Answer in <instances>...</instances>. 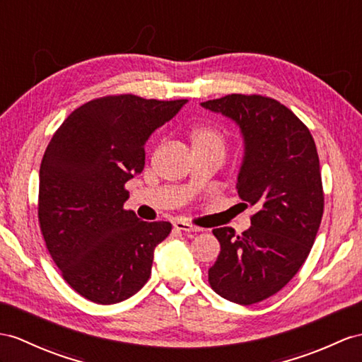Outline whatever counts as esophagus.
I'll list each match as a JSON object with an SVG mask.
<instances>
[{"mask_svg": "<svg viewBox=\"0 0 362 362\" xmlns=\"http://www.w3.org/2000/svg\"><path fill=\"white\" fill-rule=\"evenodd\" d=\"M173 227L176 228V230H182V232H201L199 227L193 226L190 223H186V221H175Z\"/></svg>", "mask_w": 362, "mask_h": 362, "instance_id": "34e87169", "label": "esophagus"}]
</instances>
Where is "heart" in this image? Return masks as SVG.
Returning <instances> with one entry per match:
<instances>
[{
  "label": "heart",
  "instance_id": "obj_1",
  "mask_svg": "<svg viewBox=\"0 0 362 362\" xmlns=\"http://www.w3.org/2000/svg\"><path fill=\"white\" fill-rule=\"evenodd\" d=\"M193 146H223V136L210 126H199L192 132Z\"/></svg>",
  "mask_w": 362,
  "mask_h": 362
}]
</instances>
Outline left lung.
<instances>
[{"label":"left lung","instance_id":"obj_1","mask_svg":"<svg viewBox=\"0 0 362 362\" xmlns=\"http://www.w3.org/2000/svg\"><path fill=\"white\" fill-rule=\"evenodd\" d=\"M201 105L240 126L236 190L258 209L241 235L232 227L214 230L221 252L209 284L228 301L250 305L279 292L312 250L324 211L320 158L304 122L269 96L232 93Z\"/></svg>","mask_w":362,"mask_h":362}]
</instances>
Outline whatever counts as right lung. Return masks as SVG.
I'll list each match as a JSON object with an SVG mask.
<instances>
[{
    "label": "right lung",
    "mask_w": 362,
    "mask_h": 362,
    "mask_svg": "<svg viewBox=\"0 0 362 362\" xmlns=\"http://www.w3.org/2000/svg\"><path fill=\"white\" fill-rule=\"evenodd\" d=\"M187 100L136 95L92 100L52 136L40 167L38 221L52 259L76 293L117 304L151 278L153 250L172 230L126 210V182L144 169V144Z\"/></svg>",
    "instance_id": "right-lung-1"
}]
</instances>
